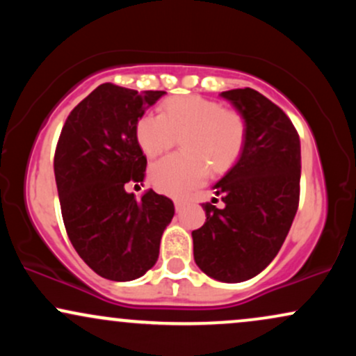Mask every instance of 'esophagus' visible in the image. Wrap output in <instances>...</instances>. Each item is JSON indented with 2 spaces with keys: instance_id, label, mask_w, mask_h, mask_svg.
<instances>
[{
  "instance_id": "esophagus-1",
  "label": "esophagus",
  "mask_w": 356,
  "mask_h": 356,
  "mask_svg": "<svg viewBox=\"0 0 356 356\" xmlns=\"http://www.w3.org/2000/svg\"><path fill=\"white\" fill-rule=\"evenodd\" d=\"M184 209V202L182 201H175V212H181Z\"/></svg>"
}]
</instances>
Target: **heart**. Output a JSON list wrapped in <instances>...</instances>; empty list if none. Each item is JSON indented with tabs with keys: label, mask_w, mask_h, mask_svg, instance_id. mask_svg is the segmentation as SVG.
<instances>
[{
	"label": "heart",
	"mask_w": 356,
	"mask_h": 356,
	"mask_svg": "<svg viewBox=\"0 0 356 356\" xmlns=\"http://www.w3.org/2000/svg\"><path fill=\"white\" fill-rule=\"evenodd\" d=\"M182 137L186 152L161 159L149 177L157 191L186 195L207 179L209 169L224 174L239 161L246 144V120L236 110L201 95L167 99L162 112H145L136 124L140 150L155 159Z\"/></svg>",
	"instance_id": "1"
}]
</instances>
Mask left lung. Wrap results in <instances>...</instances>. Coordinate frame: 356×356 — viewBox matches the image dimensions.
<instances>
[{"label": "left lung", "mask_w": 356, "mask_h": 356, "mask_svg": "<svg viewBox=\"0 0 356 356\" xmlns=\"http://www.w3.org/2000/svg\"><path fill=\"white\" fill-rule=\"evenodd\" d=\"M220 97L246 120V144L214 186L224 207L202 204L206 222L192 231V243L201 271L241 283L259 275L288 236L300 202L301 145L288 115L259 92L236 88Z\"/></svg>", "instance_id": "left-lung-1"}]
</instances>
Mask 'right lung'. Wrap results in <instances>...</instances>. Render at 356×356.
<instances>
[{
	"label": "right lung",
	"mask_w": 356,
	"mask_h": 356,
	"mask_svg": "<svg viewBox=\"0 0 356 356\" xmlns=\"http://www.w3.org/2000/svg\"><path fill=\"white\" fill-rule=\"evenodd\" d=\"M165 92L104 83L72 110L55 152V181L67 234L97 275L132 281L157 263L162 232L174 218L169 197L125 186L144 182L147 159L136 124Z\"/></svg>",
	"instance_id": "right-lung-1"
}]
</instances>
